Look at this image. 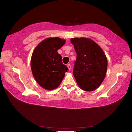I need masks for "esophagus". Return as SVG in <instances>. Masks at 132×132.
Wrapping results in <instances>:
<instances>
[{
  "label": "esophagus",
  "instance_id": "esophagus-1",
  "mask_svg": "<svg viewBox=\"0 0 132 132\" xmlns=\"http://www.w3.org/2000/svg\"><path fill=\"white\" fill-rule=\"evenodd\" d=\"M67 67H68V69L69 70L71 69V65L70 64H68L67 65Z\"/></svg>",
  "mask_w": 132,
  "mask_h": 132
}]
</instances>
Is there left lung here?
<instances>
[{
    "instance_id": "1",
    "label": "left lung",
    "mask_w": 132,
    "mask_h": 132,
    "mask_svg": "<svg viewBox=\"0 0 132 132\" xmlns=\"http://www.w3.org/2000/svg\"><path fill=\"white\" fill-rule=\"evenodd\" d=\"M70 41L77 53L73 75L82 90L93 91L105 78L107 59L99 45L90 38H73Z\"/></svg>"
}]
</instances>
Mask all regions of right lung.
Masks as SVG:
<instances>
[{"mask_svg":"<svg viewBox=\"0 0 132 132\" xmlns=\"http://www.w3.org/2000/svg\"><path fill=\"white\" fill-rule=\"evenodd\" d=\"M65 43V39L59 37L47 38L38 44L32 54V73L39 86L46 90L58 87L68 70L57 52Z\"/></svg>","mask_w":132,"mask_h":132,"instance_id":"obj_1","label":"right lung"}]
</instances>
